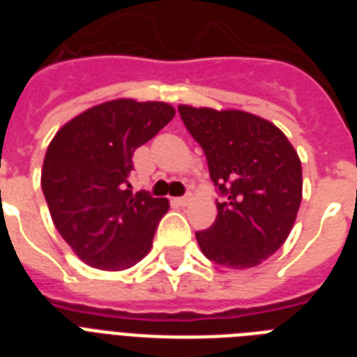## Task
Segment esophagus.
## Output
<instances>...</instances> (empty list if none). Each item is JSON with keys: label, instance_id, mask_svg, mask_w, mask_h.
<instances>
[{"label": "esophagus", "instance_id": "34e87169", "mask_svg": "<svg viewBox=\"0 0 357 357\" xmlns=\"http://www.w3.org/2000/svg\"><path fill=\"white\" fill-rule=\"evenodd\" d=\"M176 202H178L179 206H187L190 202V196H179V198H176Z\"/></svg>", "mask_w": 357, "mask_h": 357}]
</instances>
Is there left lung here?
Returning <instances> with one entry per match:
<instances>
[{
  "instance_id": "1",
  "label": "left lung",
  "mask_w": 357,
  "mask_h": 357,
  "mask_svg": "<svg viewBox=\"0 0 357 357\" xmlns=\"http://www.w3.org/2000/svg\"><path fill=\"white\" fill-rule=\"evenodd\" d=\"M178 111L222 196L211 228L196 231L202 252L228 268L259 265L293 229L302 202L298 153L274 123L255 114L189 105Z\"/></svg>"
}]
</instances>
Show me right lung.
<instances>
[{
  "mask_svg": "<svg viewBox=\"0 0 357 357\" xmlns=\"http://www.w3.org/2000/svg\"><path fill=\"white\" fill-rule=\"evenodd\" d=\"M162 102L113 100L59 129L42 167L53 224L86 265L123 271L151 248L167 198L133 192V151L174 119Z\"/></svg>",
  "mask_w": 357,
  "mask_h": 357,
  "instance_id": "1",
  "label": "right lung"
}]
</instances>
